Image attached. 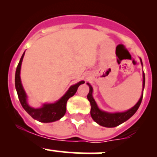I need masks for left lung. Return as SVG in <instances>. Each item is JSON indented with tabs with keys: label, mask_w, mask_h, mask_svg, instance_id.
<instances>
[{
	"label": "left lung",
	"mask_w": 157,
	"mask_h": 157,
	"mask_svg": "<svg viewBox=\"0 0 157 157\" xmlns=\"http://www.w3.org/2000/svg\"><path fill=\"white\" fill-rule=\"evenodd\" d=\"M140 61L142 66H143L141 58H140ZM86 84L90 87V91H89V93L87 95V99L90 101V105H91L90 115H91L92 118L97 124H99V125L103 126V127L105 128H114L122 124L123 122H124V121L129 119L131 117H132L134 115V113L138 109L140 103H141L142 98H143V92L145 86V75L143 71V89H142V94L140 99H139L138 102L132 108L128 109V110L125 111V112H109L99 109L93 96V87H92V86L89 83H86Z\"/></svg>",
	"instance_id": "obj_1"
}]
</instances>
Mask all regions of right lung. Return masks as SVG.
I'll return each instance as SVG.
<instances>
[{
    "label": "right lung",
    "mask_w": 157,
    "mask_h": 157,
    "mask_svg": "<svg viewBox=\"0 0 157 157\" xmlns=\"http://www.w3.org/2000/svg\"><path fill=\"white\" fill-rule=\"evenodd\" d=\"M24 55L25 52L22 55L20 62L17 65L15 74V87L22 106L32 118L40 122L49 123L61 119L66 112V105H67V100L75 94L79 86L83 84L85 81L81 80L76 84L70 86L68 90L64 93V96L54 103H44L40 108H33L30 106L28 103L27 95L23 89L21 78H20V70H21L22 61H23Z\"/></svg>",
    "instance_id": "obj_1"
}]
</instances>
